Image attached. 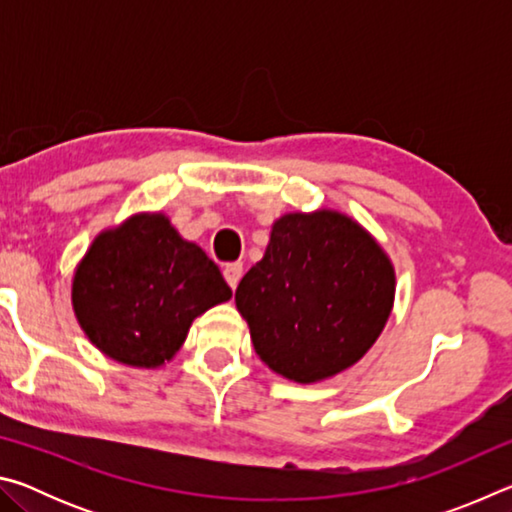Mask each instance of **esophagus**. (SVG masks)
<instances>
[{"label":"esophagus","instance_id":"34e87169","mask_svg":"<svg viewBox=\"0 0 512 512\" xmlns=\"http://www.w3.org/2000/svg\"><path fill=\"white\" fill-rule=\"evenodd\" d=\"M241 275H244V264H241V262H230V264H225V268H223V277H225V282L230 284V289H232V291L237 289V284H239V280H241Z\"/></svg>","mask_w":512,"mask_h":512}]
</instances>
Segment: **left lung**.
<instances>
[{
  "label": "left lung",
  "instance_id": "1",
  "mask_svg": "<svg viewBox=\"0 0 512 512\" xmlns=\"http://www.w3.org/2000/svg\"><path fill=\"white\" fill-rule=\"evenodd\" d=\"M393 298L384 250L359 223L329 210L275 221L264 259L235 293L259 359L298 384L357 363L384 329Z\"/></svg>",
  "mask_w": 512,
  "mask_h": 512
}]
</instances>
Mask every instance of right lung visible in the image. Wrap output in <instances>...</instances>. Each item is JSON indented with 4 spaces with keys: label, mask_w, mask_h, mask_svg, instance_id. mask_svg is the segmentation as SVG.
<instances>
[{
    "label": "right lung",
    "mask_w": 512,
    "mask_h": 512,
    "mask_svg": "<svg viewBox=\"0 0 512 512\" xmlns=\"http://www.w3.org/2000/svg\"><path fill=\"white\" fill-rule=\"evenodd\" d=\"M230 296L219 266L162 214L133 216L94 239L72 287L88 339L110 359L140 368L169 361L192 320Z\"/></svg>",
    "instance_id": "add662e5"
}]
</instances>
